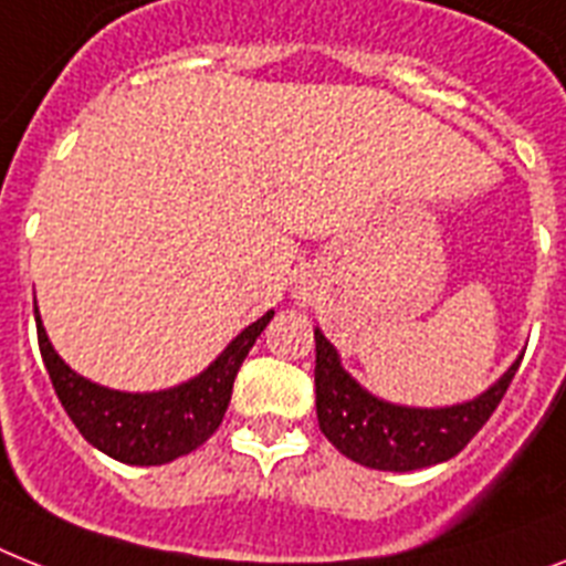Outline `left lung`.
I'll return each mask as SVG.
<instances>
[{
  "instance_id": "obj_1",
  "label": "left lung",
  "mask_w": 566,
  "mask_h": 566,
  "mask_svg": "<svg viewBox=\"0 0 566 566\" xmlns=\"http://www.w3.org/2000/svg\"><path fill=\"white\" fill-rule=\"evenodd\" d=\"M521 358L474 399L448 408H408L364 390L344 370L338 349L315 329L317 424L326 440L358 465L378 471L428 469L460 454L489 422L512 385Z\"/></svg>"
}]
</instances>
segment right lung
Listing matches in <instances>:
<instances>
[{
  "label": "right lung",
  "instance_id": "obj_1",
  "mask_svg": "<svg viewBox=\"0 0 566 566\" xmlns=\"http://www.w3.org/2000/svg\"><path fill=\"white\" fill-rule=\"evenodd\" d=\"M34 317L51 385L86 442L126 465H165L176 457L196 451L217 431L231 401L233 378L274 312H265L254 324L245 326L199 376L153 394L112 390L74 373L57 356V349L51 347L36 303Z\"/></svg>",
  "mask_w": 566,
  "mask_h": 566
}]
</instances>
